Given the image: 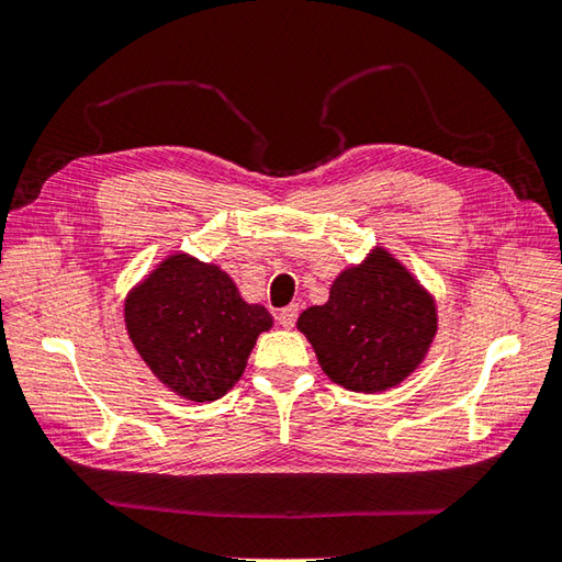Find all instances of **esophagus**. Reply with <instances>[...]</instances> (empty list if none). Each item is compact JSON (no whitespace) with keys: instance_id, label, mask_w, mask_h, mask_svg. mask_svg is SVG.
Wrapping results in <instances>:
<instances>
[{"instance_id":"esophagus-1","label":"esophagus","mask_w":562,"mask_h":562,"mask_svg":"<svg viewBox=\"0 0 562 562\" xmlns=\"http://www.w3.org/2000/svg\"><path fill=\"white\" fill-rule=\"evenodd\" d=\"M296 316H300V306H296V304H290V306L280 308V314H278L280 326H282V328H294Z\"/></svg>"}]
</instances>
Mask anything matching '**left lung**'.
Listing matches in <instances>:
<instances>
[{"label":"left lung","instance_id":"left-lung-1","mask_svg":"<svg viewBox=\"0 0 562 562\" xmlns=\"http://www.w3.org/2000/svg\"><path fill=\"white\" fill-rule=\"evenodd\" d=\"M330 381L381 393L408 379L437 336V304L415 274L386 248H372L345 268L328 302L296 321Z\"/></svg>","mask_w":562,"mask_h":562}]
</instances>
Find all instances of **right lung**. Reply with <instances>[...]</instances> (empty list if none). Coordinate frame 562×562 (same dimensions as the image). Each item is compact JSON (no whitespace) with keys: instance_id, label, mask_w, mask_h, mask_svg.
<instances>
[{"instance_id":"add662e5","label":"right lung","mask_w":562,"mask_h":562,"mask_svg":"<svg viewBox=\"0 0 562 562\" xmlns=\"http://www.w3.org/2000/svg\"><path fill=\"white\" fill-rule=\"evenodd\" d=\"M125 328L166 389L186 401H217L241 379L266 306L248 304L214 262L178 250L127 292Z\"/></svg>"}]
</instances>
